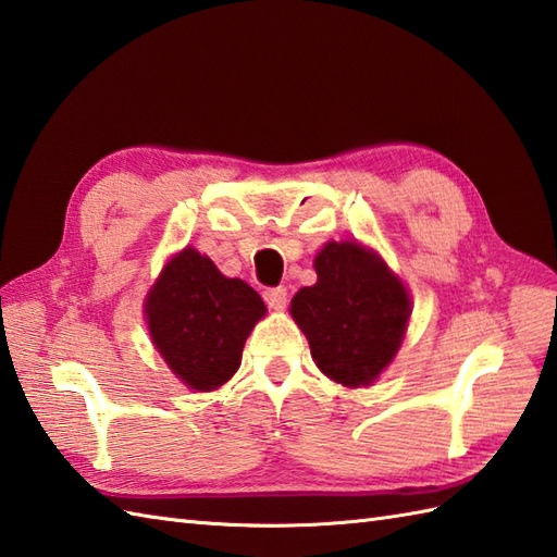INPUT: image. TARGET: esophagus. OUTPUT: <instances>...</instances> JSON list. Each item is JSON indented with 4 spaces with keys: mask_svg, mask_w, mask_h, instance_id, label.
Listing matches in <instances>:
<instances>
[{
    "mask_svg": "<svg viewBox=\"0 0 557 557\" xmlns=\"http://www.w3.org/2000/svg\"><path fill=\"white\" fill-rule=\"evenodd\" d=\"M264 302L271 307V309H283L288 302V290L278 286V288H269L264 290Z\"/></svg>",
    "mask_w": 557,
    "mask_h": 557,
    "instance_id": "1",
    "label": "esophagus"
}]
</instances>
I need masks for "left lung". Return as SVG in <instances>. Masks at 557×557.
<instances>
[{"label": "left lung", "instance_id": "1", "mask_svg": "<svg viewBox=\"0 0 557 557\" xmlns=\"http://www.w3.org/2000/svg\"><path fill=\"white\" fill-rule=\"evenodd\" d=\"M314 267L317 286L293 297L290 314L325 375L347 387L371 385L401 345L409 293L359 243H329Z\"/></svg>", "mask_w": 557, "mask_h": 557}]
</instances>
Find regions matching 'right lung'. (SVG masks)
<instances>
[{
  "mask_svg": "<svg viewBox=\"0 0 557 557\" xmlns=\"http://www.w3.org/2000/svg\"><path fill=\"white\" fill-rule=\"evenodd\" d=\"M264 311L246 281L222 276L194 248L174 257L146 300L158 351L198 392L216 389L236 373L246 337Z\"/></svg>",
  "mask_w": 557,
  "mask_h": 557,
  "instance_id": "1",
  "label": "right lung"
}]
</instances>
